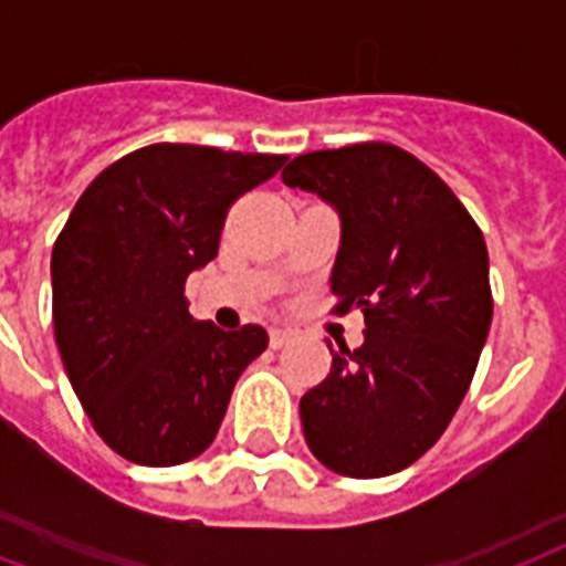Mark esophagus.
Returning <instances> with one entry per match:
<instances>
[{
	"instance_id": "1",
	"label": "esophagus",
	"mask_w": 566,
	"mask_h": 566,
	"mask_svg": "<svg viewBox=\"0 0 566 566\" xmlns=\"http://www.w3.org/2000/svg\"><path fill=\"white\" fill-rule=\"evenodd\" d=\"M293 340V332L291 328H270V346H273V349H282V346H287Z\"/></svg>"
}]
</instances>
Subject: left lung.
Here are the masks:
<instances>
[{
  "label": "left lung",
  "mask_w": 566,
  "mask_h": 566,
  "mask_svg": "<svg viewBox=\"0 0 566 566\" xmlns=\"http://www.w3.org/2000/svg\"><path fill=\"white\" fill-rule=\"evenodd\" d=\"M287 188L340 213L335 314H364V344L332 349V370L302 396L319 464L349 479L411 467L455 417L491 332L488 247L447 181L394 144L293 158Z\"/></svg>",
  "instance_id": "1"
}]
</instances>
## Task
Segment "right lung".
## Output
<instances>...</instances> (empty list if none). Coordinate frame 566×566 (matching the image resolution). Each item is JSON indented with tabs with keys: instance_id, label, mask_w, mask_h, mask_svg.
Segmentation results:
<instances>
[{
	"instance_id": "obj_1",
	"label": "right lung",
	"mask_w": 566,
	"mask_h": 566,
	"mask_svg": "<svg viewBox=\"0 0 566 566\" xmlns=\"http://www.w3.org/2000/svg\"><path fill=\"white\" fill-rule=\"evenodd\" d=\"M287 155L153 144L91 181L52 249L55 344L93 429L132 464L176 467L211 447L261 326L193 319L185 282L217 258L234 199Z\"/></svg>"
}]
</instances>
